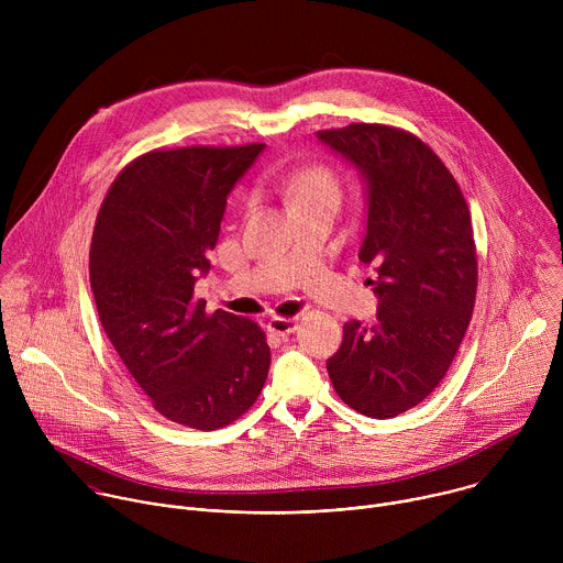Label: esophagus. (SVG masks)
Masks as SVG:
<instances>
[{"mask_svg": "<svg viewBox=\"0 0 563 563\" xmlns=\"http://www.w3.org/2000/svg\"><path fill=\"white\" fill-rule=\"evenodd\" d=\"M267 330L272 334H278V336H289L298 330V320L296 318H285V316H274V318H269Z\"/></svg>", "mask_w": 563, "mask_h": 563, "instance_id": "1", "label": "esophagus"}]
</instances>
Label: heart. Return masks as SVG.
Masks as SVG:
<instances>
[{
    "instance_id": "obj_1",
    "label": "heart",
    "mask_w": 563,
    "mask_h": 563,
    "mask_svg": "<svg viewBox=\"0 0 563 563\" xmlns=\"http://www.w3.org/2000/svg\"><path fill=\"white\" fill-rule=\"evenodd\" d=\"M274 189L289 202L294 211L318 202L341 205V183L336 174L325 165L305 167L289 176H276Z\"/></svg>"
}]
</instances>
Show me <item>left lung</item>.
<instances>
[{"label": "left lung", "instance_id": "1", "mask_svg": "<svg viewBox=\"0 0 563 563\" xmlns=\"http://www.w3.org/2000/svg\"><path fill=\"white\" fill-rule=\"evenodd\" d=\"M367 183L361 263L376 269V325L350 320L328 361L352 410L391 419L419 406L450 369L476 298L467 202L443 159L415 133L356 122L318 131Z\"/></svg>", "mask_w": 563, "mask_h": 563}]
</instances>
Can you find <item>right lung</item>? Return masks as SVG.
I'll list each match as a JSON object with an SVG mask.
<instances>
[{
  "label": "right lung",
  "instance_id": "1",
  "mask_svg": "<svg viewBox=\"0 0 563 563\" xmlns=\"http://www.w3.org/2000/svg\"><path fill=\"white\" fill-rule=\"evenodd\" d=\"M263 148L142 153L118 174L96 218L89 272L100 323L151 406L194 430L243 417L272 363L258 323L224 309L209 313L194 294L227 196Z\"/></svg>",
  "mask_w": 563,
  "mask_h": 563
}]
</instances>
